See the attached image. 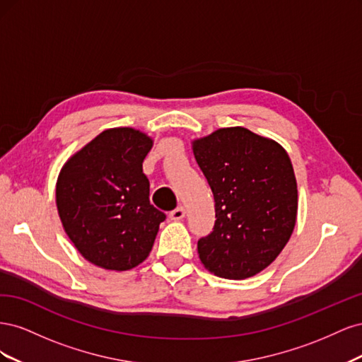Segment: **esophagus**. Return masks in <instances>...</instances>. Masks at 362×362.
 Segmentation results:
<instances>
[{
    "label": "esophagus",
    "instance_id": "34e87169",
    "mask_svg": "<svg viewBox=\"0 0 362 362\" xmlns=\"http://www.w3.org/2000/svg\"><path fill=\"white\" fill-rule=\"evenodd\" d=\"M184 216H185V208L182 205L175 208V210H172L169 214L172 221H181V218H184Z\"/></svg>",
    "mask_w": 362,
    "mask_h": 362
}]
</instances>
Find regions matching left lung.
Returning a JSON list of instances; mask_svg holds the SVG:
<instances>
[{
	"label": "left lung",
	"instance_id": "1",
	"mask_svg": "<svg viewBox=\"0 0 362 362\" xmlns=\"http://www.w3.org/2000/svg\"><path fill=\"white\" fill-rule=\"evenodd\" d=\"M193 152L216 210L213 231L198 240L202 264L226 279L257 275L281 254L294 229L298 185L288 154L242 127L194 140Z\"/></svg>",
	"mask_w": 362,
	"mask_h": 362
}]
</instances>
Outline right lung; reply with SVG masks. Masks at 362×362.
<instances>
[{"mask_svg":"<svg viewBox=\"0 0 362 362\" xmlns=\"http://www.w3.org/2000/svg\"><path fill=\"white\" fill-rule=\"evenodd\" d=\"M152 140L133 128H112L64 164L56 189L64 231L80 254L107 270L145 261L166 214L149 201L144 173Z\"/></svg>","mask_w":362,"mask_h":362,"instance_id":"add662e5","label":"right lung"}]
</instances>
